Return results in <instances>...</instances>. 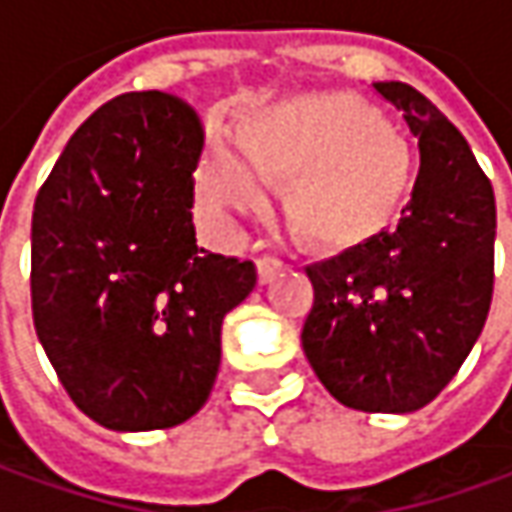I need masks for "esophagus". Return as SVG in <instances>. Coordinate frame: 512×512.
<instances>
[{
  "label": "esophagus",
  "instance_id": "34e87169",
  "mask_svg": "<svg viewBox=\"0 0 512 512\" xmlns=\"http://www.w3.org/2000/svg\"><path fill=\"white\" fill-rule=\"evenodd\" d=\"M280 269H283V263L277 257H257V283L260 286L272 283Z\"/></svg>",
  "mask_w": 512,
  "mask_h": 512
}]
</instances>
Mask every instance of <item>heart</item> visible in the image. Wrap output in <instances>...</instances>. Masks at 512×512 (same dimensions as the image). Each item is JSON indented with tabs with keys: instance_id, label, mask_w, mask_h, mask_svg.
<instances>
[{
	"instance_id": "obj_1",
	"label": "heart",
	"mask_w": 512,
	"mask_h": 512,
	"mask_svg": "<svg viewBox=\"0 0 512 512\" xmlns=\"http://www.w3.org/2000/svg\"><path fill=\"white\" fill-rule=\"evenodd\" d=\"M238 144L206 141L195 198L206 218L257 215L286 184V215L320 249L379 235L405 201L414 158L382 115L345 93H309L243 113Z\"/></svg>"
}]
</instances>
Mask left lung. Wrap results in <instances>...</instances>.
<instances>
[{
    "instance_id": "1",
    "label": "left lung",
    "mask_w": 512,
    "mask_h": 512,
    "mask_svg": "<svg viewBox=\"0 0 512 512\" xmlns=\"http://www.w3.org/2000/svg\"><path fill=\"white\" fill-rule=\"evenodd\" d=\"M419 138V175L394 229L309 266L303 351L337 402L411 414L456 377L493 297L496 198L462 133L402 81L371 84Z\"/></svg>"
}]
</instances>
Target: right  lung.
I'll list each match as a JSON object with an SVG mask.
<instances>
[{"label": "right lung", "instance_id": "right-lung-1", "mask_svg": "<svg viewBox=\"0 0 512 512\" xmlns=\"http://www.w3.org/2000/svg\"><path fill=\"white\" fill-rule=\"evenodd\" d=\"M198 115L124 93L90 115L33 203V323L64 391L93 422L175 428L209 399L223 317L255 263L203 252L192 226Z\"/></svg>", "mask_w": 512, "mask_h": 512}]
</instances>
